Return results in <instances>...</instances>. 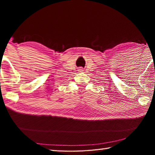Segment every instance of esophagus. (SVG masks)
I'll use <instances>...</instances> for the list:
<instances>
[{
    "label": "esophagus",
    "mask_w": 155,
    "mask_h": 155,
    "mask_svg": "<svg viewBox=\"0 0 155 155\" xmlns=\"http://www.w3.org/2000/svg\"><path fill=\"white\" fill-rule=\"evenodd\" d=\"M78 71H79V72H83V69L82 68H80L79 69H78Z\"/></svg>",
    "instance_id": "1"
}]
</instances>
